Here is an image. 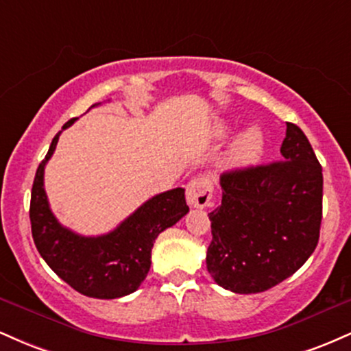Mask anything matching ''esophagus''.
<instances>
[{"mask_svg": "<svg viewBox=\"0 0 351 351\" xmlns=\"http://www.w3.org/2000/svg\"><path fill=\"white\" fill-rule=\"evenodd\" d=\"M213 196V183L208 176L199 175L189 181L186 188V199L193 208H206Z\"/></svg>", "mask_w": 351, "mask_h": 351, "instance_id": "obj_1", "label": "esophagus"}]
</instances>
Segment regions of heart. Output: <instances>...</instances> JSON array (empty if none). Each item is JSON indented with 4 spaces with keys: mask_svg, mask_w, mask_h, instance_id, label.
Listing matches in <instances>:
<instances>
[{
    "mask_svg": "<svg viewBox=\"0 0 351 351\" xmlns=\"http://www.w3.org/2000/svg\"><path fill=\"white\" fill-rule=\"evenodd\" d=\"M229 134V125L219 123L216 127L217 136H226ZM263 135L256 128L244 132L243 135L237 136L236 142L231 145L228 152V162L232 167H243V165L252 163L263 152Z\"/></svg>",
    "mask_w": 351,
    "mask_h": 351,
    "instance_id": "b5f03b06",
    "label": "heart"
}]
</instances>
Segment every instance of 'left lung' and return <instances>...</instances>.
<instances>
[{"label":"left lung","mask_w":351,"mask_h":351,"mask_svg":"<svg viewBox=\"0 0 351 351\" xmlns=\"http://www.w3.org/2000/svg\"><path fill=\"white\" fill-rule=\"evenodd\" d=\"M284 160L221 175L223 199L209 213L206 265L221 287L257 293L297 272L318 244L324 175L312 145L287 122Z\"/></svg>","instance_id":"left-lung-1"}]
</instances>
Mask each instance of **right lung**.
I'll list each match as a JSON object with an SVG mask.
<instances>
[{"mask_svg": "<svg viewBox=\"0 0 351 351\" xmlns=\"http://www.w3.org/2000/svg\"><path fill=\"white\" fill-rule=\"evenodd\" d=\"M75 122L71 119L64 128ZM59 135L52 138L39 163L31 189L29 219L36 247L47 265L74 291L94 299H119L140 287L152 264V247L162 231L188 213L184 189L162 193L138 208L115 231L100 237H82L62 228L52 216L43 186L44 165Z\"/></svg>", "mask_w": 351, "mask_h": 351, "instance_id": "add662e5", "label": "right lung"}]
</instances>
